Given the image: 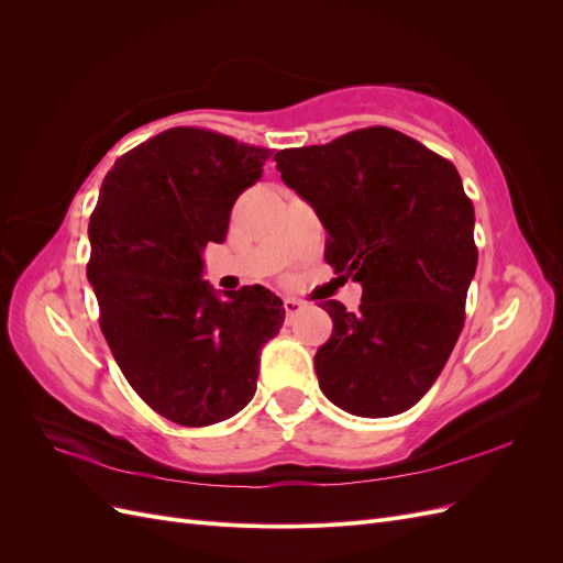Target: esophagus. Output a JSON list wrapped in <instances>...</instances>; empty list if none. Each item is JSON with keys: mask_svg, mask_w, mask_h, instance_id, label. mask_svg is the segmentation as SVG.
Wrapping results in <instances>:
<instances>
[{"mask_svg": "<svg viewBox=\"0 0 563 563\" xmlns=\"http://www.w3.org/2000/svg\"><path fill=\"white\" fill-rule=\"evenodd\" d=\"M284 310L288 317H296L302 310V302L296 298H284Z\"/></svg>", "mask_w": 563, "mask_h": 563, "instance_id": "esophagus-1", "label": "esophagus"}]
</instances>
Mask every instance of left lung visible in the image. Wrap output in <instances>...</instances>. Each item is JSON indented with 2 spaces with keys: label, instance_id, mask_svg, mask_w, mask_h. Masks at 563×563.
I'll use <instances>...</instances> for the list:
<instances>
[{
  "label": "left lung",
  "instance_id": "obj_1",
  "mask_svg": "<svg viewBox=\"0 0 563 563\" xmlns=\"http://www.w3.org/2000/svg\"><path fill=\"white\" fill-rule=\"evenodd\" d=\"M275 162L329 232L323 258L364 291L356 312L321 305L333 319L314 354L321 391L352 416L408 411L465 323L476 246L463 180L449 159L387 126L279 150Z\"/></svg>",
  "mask_w": 563,
  "mask_h": 563
}]
</instances>
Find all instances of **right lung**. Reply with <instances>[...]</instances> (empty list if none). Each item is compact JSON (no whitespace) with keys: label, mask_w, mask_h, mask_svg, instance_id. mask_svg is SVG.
Returning a JSON list of instances; mask_svg holds the SVG:
<instances>
[{"label":"right lung","mask_w":563,"mask_h":563,"mask_svg":"<svg viewBox=\"0 0 563 563\" xmlns=\"http://www.w3.org/2000/svg\"><path fill=\"white\" fill-rule=\"evenodd\" d=\"M269 155L207 129L162 131L114 162L89 220L100 331L135 395L183 428L242 411L284 323L267 288L220 298L201 279L203 249L225 242L236 197Z\"/></svg>","instance_id":"obj_1"}]
</instances>
